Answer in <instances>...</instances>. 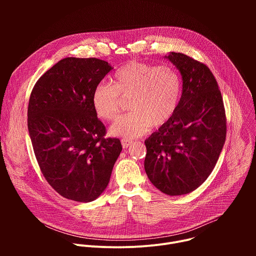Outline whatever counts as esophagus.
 I'll return each instance as SVG.
<instances>
[{
    "mask_svg": "<svg viewBox=\"0 0 256 256\" xmlns=\"http://www.w3.org/2000/svg\"><path fill=\"white\" fill-rule=\"evenodd\" d=\"M132 144V140H128V138H122V144L124 149L128 148Z\"/></svg>",
    "mask_w": 256,
    "mask_h": 256,
    "instance_id": "obj_1",
    "label": "esophagus"
}]
</instances>
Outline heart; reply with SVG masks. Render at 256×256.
Listing matches in <instances>:
<instances>
[{"label":"heart","instance_id":"b5f03b06","mask_svg":"<svg viewBox=\"0 0 256 256\" xmlns=\"http://www.w3.org/2000/svg\"><path fill=\"white\" fill-rule=\"evenodd\" d=\"M181 92L182 80L174 66L134 60L114 72L112 85L98 84L91 102L98 118L114 120L122 112V99H130L132 112L112 126L110 134L134 138L154 126L167 124L177 110Z\"/></svg>","mask_w":256,"mask_h":256}]
</instances>
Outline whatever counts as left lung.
<instances>
[{
	"label": "left lung",
	"instance_id": "obj_1",
	"mask_svg": "<svg viewBox=\"0 0 256 256\" xmlns=\"http://www.w3.org/2000/svg\"><path fill=\"white\" fill-rule=\"evenodd\" d=\"M180 70L182 95L172 118L144 140V170L169 196L186 194L212 173L226 140L222 94L206 64L184 54L166 56Z\"/></svg>",
	"mask_w": 256,
	"mask_h": 256
}]
</instances>
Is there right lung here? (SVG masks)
<instances>
[{
    "label": "right lung",
    "mask_w": 256,
    "mask_h": 256,
    "mask_svg": "<svg viewBox=\"0 0 256 256\" xmlns=\"http://www.w3.org/2000/svg\"><path fill=\"white\" fill-rule=\"evenodd\" d=\"M112 70L96 58H66L30 94L27 122L36 160L50 186L70 200H96L122 149L118 138H105L91 102L94 88Z\"/></svg>",
    "instance_id": "obj_1"
}]
</instances>
